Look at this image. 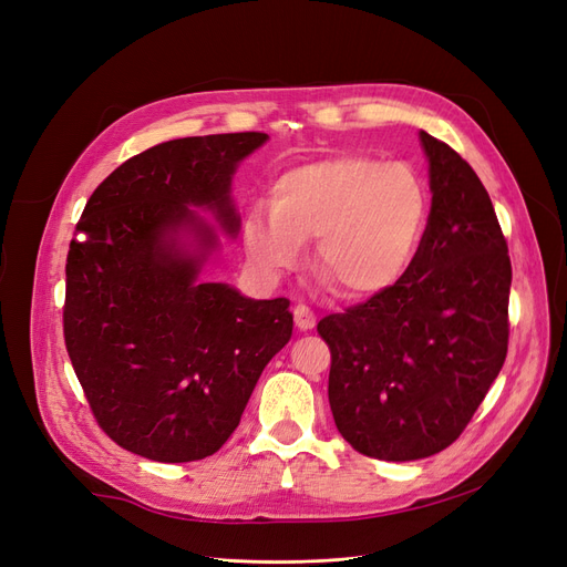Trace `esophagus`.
Returning a JSON list of instances; mask_svg holds the SVG:
<instances>
[{"label":"esophagus","mask_w":567,"mask_h":567,"mask_svg":"<svg viewBox=\"0 0 567 567\" xmlns=\"http://www.w3.org/2000/svg\"><path fill=\"white\" fill-rule=\"evenodd\" d=\"M292 316H296V326L300 330H311L316 326V316L313 311L307 307V305H296V309H292Z\"/></svg>","instance_id":"obj_1"}]
</instances>
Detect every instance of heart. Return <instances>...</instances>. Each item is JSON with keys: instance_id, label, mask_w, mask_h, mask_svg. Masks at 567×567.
<instances>
[{"instance_id": "b5f03b06", "label": "heart", "mask_w": 567, "mask_h": 567, "mask_svg": "<svg viewBox=\"0 0 567 567\" xmlns=\"http://www.w3.org/2000/svg\"><path fill=\"white\" fill-rule=\"evenodd\" d=\"M427 193L404 163L337 155L286 172L271 209L244 216V251L267 275H284L316 239L313 267L339 296L372 298L412 267L425 233Z\"/></svg>"}]
</instances>
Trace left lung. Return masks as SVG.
Returning <instances> with one entry per match:
<instances>
[{"label": "left lung", "mask_w": 567, "mask_h": 567, "mask_svg": "<svg viewBox=\"0 0 567 567\" xmlns=\"http://www.w3.org/2000/svg\"><path fill=\"white\" fill-rule=\"evenodd\" d=\"M430 216L406 275L316 330L334 425L362 456L419 461L454 444L503 370L512 262L493 202L449 144L421 132Z\"/></svg>", "instance_id": "1"}]
</instances>
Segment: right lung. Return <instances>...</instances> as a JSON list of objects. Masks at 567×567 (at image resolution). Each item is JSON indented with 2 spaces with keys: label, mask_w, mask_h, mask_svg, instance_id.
I'll use <instances>...</instances> for the list:
<instances>
[{
  "label": "right lung",
  "mask_w": 567,
  "mask_h": 567,
  "mask_svg": "<svg viewBox=\"0 0 567 567\" xmlns=\"http://www.w3.org/2000/svg\"><path fill=\"white\" fill-rule=\"evenodd\" d=\"M265 142V132H233L157 144L113 169L76 223L66 353L97 425L148 461L216 454L292 334L290 300L197 281L216 235L188 205L214 209L235 235L230 181ZM178 231L194 235L190 247Z\"/></svg>",
  "instance_id": "obj_1"
}]
</instances>
